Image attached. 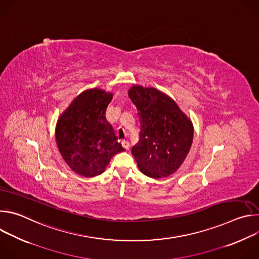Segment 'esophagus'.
Here are the masks:
<instances>
[{
  "label": "esophagus",
  "mask_w": 259,
  "mask_h": 259,
  "mask_svg": "<svg viewBox=\"0 0 259 259\" xmlns=\"http://www.w3.org/2000/svg\"><path fill=\"white\" fill-rule=\"evenodd\" d=\"M121 144H122V146L124 147V149H126V150L129 149V141H128V140H123V141L121 142Z\"/></svg>",
  "instance_id": "1"
}]
</instances>
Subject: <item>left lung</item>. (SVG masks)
Returning a JSON list of instances; mask_svg holds the SVG:
<instances>
[{
  "instance_id": "1",
  "label": "left lung",
  "mask_w": 259,
  "mask_h": 259,
  "mask_svg": "<svg viewBox=\"0 0 259 259\" xmlns=\"http://www.w3.org/2000/svg\"><path fill=\"white\" fill-rule=\"evenodd\" d=\"M129 97L139 112V140L132 147L139 170L152 178L171 175L190 152L192 122L169 96L155 88L133 86Z\"/></svg>"
}]
</instances>
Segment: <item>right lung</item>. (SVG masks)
<instances>
[{
	"label": "right lung",
	"mask_w": 259,
	"mask_h": 259,
	"mask_svg": "<svg viewBox=\"0 0 259 259\" xmlns=\"http://www.w3.org/2000/svg\"><path fill=\"white\" fill-rule=\"evenodd\" d=\"M112 97L100 89L84 91L57 122L59 152L70 169L82 176L101 174L112 157L124 151L104 116Z\"/></svg>",
	"instance_id": "obj_1"
}]
</instances>
